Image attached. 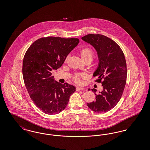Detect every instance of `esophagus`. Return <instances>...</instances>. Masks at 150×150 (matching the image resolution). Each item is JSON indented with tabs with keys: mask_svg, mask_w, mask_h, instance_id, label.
<instances>
[{
	"mask_svg": "<svg viewBox=\"0 0 150 150\" xmlns=\"http://www.w3.org/2000/svg\"><path fill=\"white\" fill-rule=\"evenodd\" d=\"M84 88H83V87H80V86H78V87H77V88H76V91H83V90H84Z\"/></svg>",
	"mask_w": 150,
	"mask_h": 150,
	"instance_id": "1",
	"label": "esophagus"
}]
</instances>
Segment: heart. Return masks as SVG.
<instances>
[{
  "label": "heart",
  "instance_id": "heart-1",
  "mask_svg": "<svg viewBox=\"0 0 150 150\" xmlns=\"http://www.w3.org/2000/svg\"><path fill=\"white\" fill-rule=\"evenodd\" d=\"M81 57L83 58L84 60H86L88 58H91V59H92L94 53H93V50H92L91 49H90L89 48H84L81 50ZM74 79L78 83H79L80 81V79L78 74H76L75 75Z\"/></svg>",
  "mask_w": 150,
  "mask_h": 150
}]
</instances>
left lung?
Instances as JSON below:
<instances>
[{
	"label": "left lung",
	"instance_id": "left-lung-1",
	"mask_svg": "<svg viewBox=\"0 0 150 150\" xmlns=\"http://www.w3.org/2000/svg\"><path fill=\"white\" fill-rule=\"evenodd\" d=\"M81 39L93 46L97 53L99 62L93 76H98L96 81L103 86L98 94L96 89H91L96 99L87 106L96 112H106L119 102L126 84L127 69L124 54L117 44L106 36L88 34Z\"/></svg>",
	"mask_w": 150,
	"mask_h": 150
}]
</instances>
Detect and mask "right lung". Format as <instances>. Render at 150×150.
<instances>
[{
  "instance_id": "obj_1",
  "label": "right lung",
  "mask_w": 150,
  "mask_h": 150,
  "mask_svg": "<svg viewBox=\"0 0 150 150\" xmlns=\"http://www.w3.org/2000/svg\"><path fill=\"white\" fill-rule=\"evenodd\" d=\"M79 43L77 38L49 36L38 39L26 51L22 74L31 99L45 114H59L67 106L76 88L57 82L51 71L64 63L68 54Z\"/></svg>"
}]
</instances>
